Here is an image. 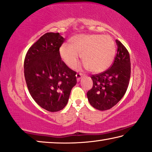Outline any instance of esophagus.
<instances>
[{
	"instance_id": "obj_1",
	"label": "esophagus",
	"mask_w": 152,
	"mask_h": 152,
	"mask_svg": "<svg viewBox=\"0 0 152 152\" xmlns=\"http://www.w3.org/2000/svg\"><path fill=\"white\" fill-rule=\"evenodd\" d=\"M82 76H83V74H81V73H77L76 75L77 80H78V81L80 80V79L81 78V77H82Z\"/></svg>"
}]
</instances>
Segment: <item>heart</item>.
Here are the masks:
<instances>
[{
	"label": "heart",
	"instance_id": "heart-1",
	"mask_svg": "<svg viewBox=\"0 0 152 152\" xmlns=\"http://www.w3.org/2000/svg\"><path fill=\"white\" fill-rule=\"evenodd\" d=\"M116 44L110 36L102 34H80L69 40V45L60 48V54L70 68L78 65L82 54L85 67L91 72L100 73L107 69L114 61Z\"/></svg>",
	"mask_w": 152,
	"mask_h": 152
}]
</instances>
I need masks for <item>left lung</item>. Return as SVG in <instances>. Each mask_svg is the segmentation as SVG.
<instances>
[{"mask_svg": "<svg viewBox=\"0 0 152 152\" xmlns=\"http://www.w3.org/2000/svg\"><path fill=\"white\" fill-rule=\"evenodd\" d=\"M117 53L112 66L103 72L91 76L92 88L87 91L89 103L96 110H110L121 100L127 91L131 76L129 54L116 40Z\"/></svg>", "mask_w": 152, "mask_h": 152, "instance_id": "obj_1", "label": "left lung"}]
</instances>
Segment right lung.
<instances>
[{
	"mask_svg": "<svg viewBox=\"0 0 152 152\" xmlns=\"http://www.w3.org/2000/svg\"><path fill=\"white\" fill-rule=\"evenodd\" d=\"M65 38L59 33L42 36L27 51L24 75L28 90L38 105L58 112L67 104L76 84V72L61 60L59 49Z\"/></svg>",
	"mask_w": 152,
	"mask_h": 152,
	"instance_id": "1",
	"label": "right lung"
}]
</instances>
